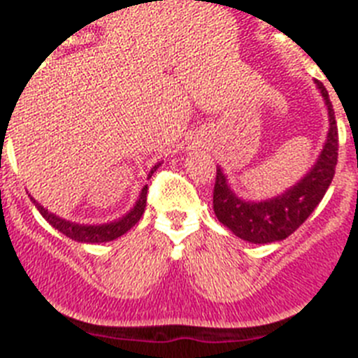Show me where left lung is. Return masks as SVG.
<instances>
[{"label": "left lung", "mask_w": 358, "mask_h": 358, "mask_svg": "<svg viewBox=\"0 0 358 358\" xmlns=\"http://www.w3.org/2000/svg\"><path fill=\"white\" fill-rule=\"evenodd\" d=\"M315 83L328 108L330 130L317 162L294 187L266 201H244L234 194V191L228 187L227 176L217 167L214 183V212L219 223H223L228 230L248 243H275L294 234L320 205L324 192L330 187L331 178L336 175L337 155H339L336 115L324 85L317 80Z\"/></svg>", "instance_id": "8db88e82"}]
</instances>
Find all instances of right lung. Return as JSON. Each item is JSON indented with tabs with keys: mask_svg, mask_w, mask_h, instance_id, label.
Here are the masks:
<instances>
[{
	"mask_svg": "<svg viewBox=\"0 0 358 358\" xmlns=\"http://www.w3.org/2000/svg\"><path fill=\"white\" fill-rule=\"evenodd\" d=\"M157 167L159 166H155L153 169H151L148 178L157 171ZM146 194H148V185H144L143 191H141L139 199H137V203H135V207L131 208L127 215H123V217L119 219V221H114V223L98 224V227H92V224L69 223V221H66V219L48 212L46 208H44L41 203L35 201L31 196L30 199L34 201L37 210L41 212V215L46 219L48 223H50L55 230L62 231L66 237H69V239L73 241H78V243L94 244V243H108V241L117 239V237H121L123 234H127L131 227H135V223H139L141 215L144 214V208H146Z\"/></svg>",
	"mask_w": 358,
	"mask_h": 358,
	"instance_id": "right-lung-1",
	"label": "right lung"
}]
</instances>
